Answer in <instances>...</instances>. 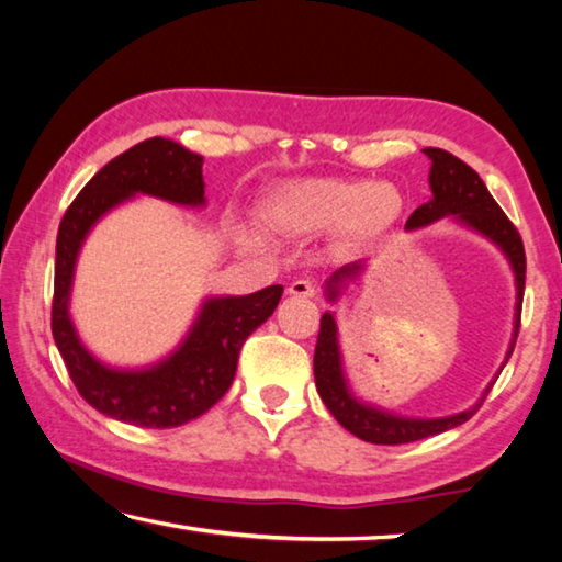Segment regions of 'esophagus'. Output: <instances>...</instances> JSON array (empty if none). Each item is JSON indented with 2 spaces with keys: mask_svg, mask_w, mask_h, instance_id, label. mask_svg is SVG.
<instances>
[{
  "mask_svg": "<svg viewBox=\"0 0 562 562\" xmlns=\"http://www.w3.org/2000/svg\"><path fill=\"white\" fill-rule=\"evenodd\" d=\"M288 292L290 294H294V297H315L317 294V288H315V282H310V280H294L290 288H288Z\"/></svg>",
  "mask_w": 562,
  "mask_h": 562,
  "instance_id": "34e87169",
  "label": "esophagus"
}]
</instances>
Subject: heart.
<instances>
[{"label":"heart","mask_w":562,"mask_h":562,"mask_svg":"<svg viewBox=\"0 0 562 562\" xmlns=\"http://www.w3.org/2000/svg\"><path fill=\"white\" fill-rule=\"evenodd\" d=\"M402 207L396 188L361 180L310 178L282 186L270 203V223L288 235L329 233L347 225L351 231H379L394 221ZM245 243L258 245V235H245Z\"/></svg>","instance_id":"heart-1"}]
</instances>
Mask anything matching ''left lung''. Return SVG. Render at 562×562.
Instances as JSON below:
<instances>
[{
	"instance_id": "8db88e82",
	"label": "left lung",
	"mask_w": 562,
	"mask_h": 562,
	"mask_svg": "<svg viewBox=\"0 0 562 562\" xmlns=\"http://www.w3.org/2000/svg\"><path fill=\"white\" fill-rule=\"evenodd\" d=\"M424 154L431 158V173L429 186L434 198L422 207H416L412 217L406 221V231H416L439 217L453 215L456 221L463 223L471 231L488 237L496 243L503 255H506L513 272H516V290H518V304H516V327H513V339L508 347L506 361L516 347L518 327H520V302H522V288H526V250H522V240L516 231V225L508 221V215L501 211L498 203L493 201L486 183L475 173L471 166H465L461 158H456L449 150L441 148H424ZM361 265H347V268L337 270L327 282V300L337 302L345 282L357 278ZM503 361V367H506ZM315 384L322 396V402L331 412V416L345 426L347 431L359 436L361 441L382 443V446H396V443H412L422 441L426 436H436L441 431H449L453 426H461L463 422L479 412L481 402L465 408L461 414L443 416V418H408L389 414L384 408L369 406L351 394L347 384L345 367H341V351H339V337H337V319L331 312H325L319 319V335L315 347Z\"/></svg>"
}]
</instances>
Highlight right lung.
Returning a JSON list of instances; mask_svg holds the SVG:
<instances>
[{
	"instance_id": "right-lung-1",
	"label": "right lung",
	"mask_w": 562,
	"mask_h": 562,
	"mask_svg": "<svg viewBox=\"0 0 562 562\" xmlns=\"http://www.w3.org/2000/svg\"><path fill=\"white\" fill-rule=\"evenodd\" d=\"M136 193L190 207L205 205L203 156L156 136L109 160L81 188L56 235L52 335L74 386L97 412L144 429H173L205 414L225 396L243 341L278 307L282 284L243 297L205 300L180 347L154 367L101 364L81 345L69 317L74 268L91 227Z\"/></svg>"
}]
</instances>
